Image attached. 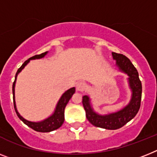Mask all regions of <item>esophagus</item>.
<instances>
[{
  "instance_id": "1",
  "label": "esophagus",
  "mask_w": 157,
  "mask_h": 157,
  "mask_svg": "<svg viewBox=\"0 0 157 157\" xmlns=\"http://www.w3.org/2000/svg\"><path fill=\"white\" fill-rule=\"evenodd\" d=\"M86 84L84 82H79L77 83V85H76V91L78 92H84L86 89Z\"/></svg>"
}]
</instances>
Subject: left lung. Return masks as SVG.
<instances>
[{"label": "left lung", "mask_w": 157, "mask_h": 157, "mask_svg": "<svg viewBox=\"0 0 157 157\" xmlns=\"http://www.w3.org/2000/svg\"><path fill=\"white\" fill-rule=\"evenodd\" d=\"M112 56L113 60H116V66L120 72L128 76V87L131 90V99L128 104L115 113L101 115L94 110L89 96H83L82 103L87 119L93 125L105 129L115 130L123 127L137 114L140 107L142 85L137 70L129 59L123 54L116 52H112Z\"/></svg>", "instance_id": "1"}]
</instances>
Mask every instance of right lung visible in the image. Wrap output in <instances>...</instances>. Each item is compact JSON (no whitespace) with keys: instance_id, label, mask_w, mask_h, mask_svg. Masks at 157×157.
Returning a JSON list of instances; mask_svg holds the SVG:
<instances>
[{"instance_id":"1","label":"right lung","mask_w":157,"mask_h":157,"mask_svg":"<svg viewBox=\"0 0 157 157\" xmlns=\"http://www.w3.org/2000/svg\"><path fill=\"white\" fill-rule=\"evenodd\" d=\"M48 52H43V53L40 54V55H36V56H33L26 61H25L21 67L19 68L16 73L15 76V81L13 85V104H14V109H15L17 117H19L20 120L22 121L26 125H28L29 128H33V130L36 132H49L54 131V130L57 129L60 126L62 125L64 121V109L66 107L67 104L72 97V95L75 93V88H71V89H68L65 91L62 95L60 98L59 99L58 102L56 104V108L54 109V112L52 113V115H50L49 117L45 118L43 121H30L26 120L25 118H24L17 111V105H16V101H15V86H16V81H17V78L20 72L23 70L25 67L29 63L30 60H36V59H41L48 54Z\"/></svg>"}]
</instances>
